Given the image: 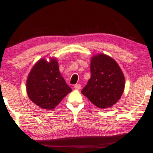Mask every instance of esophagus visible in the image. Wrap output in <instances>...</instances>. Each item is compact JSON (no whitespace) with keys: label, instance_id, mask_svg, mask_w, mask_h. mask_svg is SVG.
<instances>
[{"label":"esophagus","instance_id":"obj_1","mask_svg":"<svg viewBox=\"0 0 153 153\" xmlns=\"http://www.w3.org/2000/svg\"><path fill=\"white\" fill-rule=\"evenodd\" d=\"M74 88L76 90H80L81 89V85L79 84H77L74 86Z\"/></svg>","mask_w":153,"mask_h":153}]
</instances>
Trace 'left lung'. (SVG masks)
<instances>
[{
  "label": "left lung",
  "mask_w": 153,
  "mask_h": 153,
  "mask_svg": "<svg viewBox=\"0 0 153 153\" xmlns=\"http://www.w3.org/2000/svg\"><path fill=\"white\" fill-rule=\"evenodd\" d=\"M91 77L82 93L100 108L112 107L123 94L125 78L117 62L104 54L94 55L90 62Z\"/></svg>",
  "instance_id": "obj_1"
}]
</instances>
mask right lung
<instances>
[{
	"instance_id": "1",
	"label": "right lung",
	"mask_w": 153,
	"mask_h": 153,
	"mask_svg": "<svg viewBox=\"0 0 153 153\" xmlns=\"http://www.w3.org/2000/svg\"><path fill=\"white\" fill-rule=\"evenodd\" d=\"M26 89L33 103L48 110L55 108L72 90L61 76L55 58L49 62L42 59L34 65L27 77Z\"/></svg>"
}]
</instances>
